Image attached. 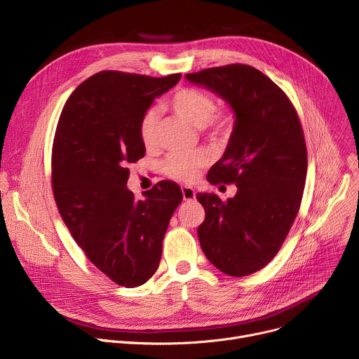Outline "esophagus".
<instances>
[{
    "label": "esophagus",
    "mask_w": 359,
    "mask_h": 359,
    "mask_svg": "<svg viewBox=\"0 0 359 359\" xmlns=\"http://www.w3.org/2000/svg\"><path fill=\"white\" fill-rule=\"evenodd\" d=\"M182 193H183V199L184 201H194L196 199V191H194L193 187H182Z\"/></svg>",
    "instance_id": "esophagus-1"
}]
</instances>
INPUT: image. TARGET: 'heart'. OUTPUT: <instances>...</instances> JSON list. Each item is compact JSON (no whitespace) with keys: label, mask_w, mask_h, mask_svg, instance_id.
Listing matches in <instances>:
<instances>
[{"label":"heart","mask_w":359,"mask_h":359,"mask_svg":"<svg viewBox=\"0 0 359 359\" xmlns=\"http://www.w3.org/2000/svg\"><path fill=\"white\" fill-rule=\"evenodd\" d=\"M169 106L177 116L193 126H198L202 132L216 139L229 136L235 124L232 111L216 110L213 95L194 87H182L176 90L169 99ZM139 133L146 149L157 146L158 111L156 109H147L143 113L139 124ZM208 163L209 154L206 150L173 151L163 161L161 169L170 179L193 183Z\"/></svg>","instance_id":"obj_1"}]
</instances>
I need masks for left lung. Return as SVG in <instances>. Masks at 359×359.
<instances>
[{
    "label": "left lung",
    "instance_id": "8db88e82",
    "mask_svg": "<svg viewBox=\"0 0 359 359\" xmlns=\"http://www.w3.org/2000/svg\"><path fill=\"white\" fill-rule=\"evenodd\" d=\"M186 79L217 93L236 114L229 144L208 180L235 183L238 191L226 202L213 193L196 194L206 213L198 236L212 265L248 276L276 256L299 212L308 169L301 120L285 91L246 64Z\"/></svg>",
    "mask_w": 359,
    "mask_h": 359
}]
</instances>
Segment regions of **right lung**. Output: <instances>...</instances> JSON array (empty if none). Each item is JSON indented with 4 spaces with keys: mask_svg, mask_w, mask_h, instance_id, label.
<instances>
[{
    "mask_svg": "<svg viewBox=\"0 0 359 359\" xmlns=\"http://www.w3.org/2000/svg\"><path fill=\"white\" fill-rule=\"evenodd\" d=\"M180 77L100 72L73 91L57 123L51 151L57 209L90 262L120 286L136 287L154 275L183 199L170 180L144 191V201L126 189L128 165L146 153L140 118Z\"/></svg>",
    "mask_w": 359,
    "mask_h": 359,
    "instance_id": "right-lung-1",
    "label": "right lung"
}]
</instances>
